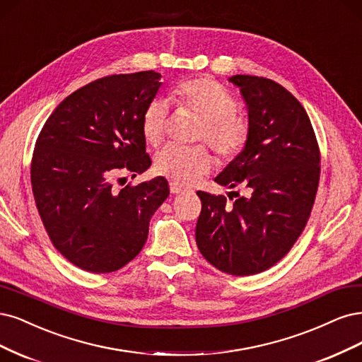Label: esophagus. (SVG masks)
Masks as SVG:
<instances>
[{
    "label": "esophagus",
    "mask_w": 362,
    "mask_h": 362,
    "mask_svg": "<svg viewBox=\"0 0 362 362\" xmlns=\"http://www.w3.org/2000/svg\"><path fill=\"white\" fill-rule=\"evenodd\" d=\"M170 191H171L173 194H182V192H185L186 189L183 188L182 185H179V183H176V182H170Z\"/></svg>",
    "instance_id": "obj_1"
}]
</instances>
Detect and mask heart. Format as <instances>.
Here are the masks:
<instances>
[{
    "mask_svg": "<svg viewBox=\"0 0 362 362\" xmlns=\"http://www.w3.org/2000/svg\"><path fill=\"white\" fill-rule=\"evenodd\" d=\"M174 98L182 107L191 108L202 115L195 138L207 141L221 158H231L245 147L250 136V122L238 112V103L224 86L211 78L185 81ZM168 103L164 99L150 100L143 112L141 131L146 141L158 144L168 126ZM212 167V156L204 146L185 147L168 144L155 156V171L173 182L188 185Z\"/></svg>",
    "mask_w": 362,
    "mask_h": 362,
    "instance_id": "obj_1",
    "label": "heart"
}]
</instances>
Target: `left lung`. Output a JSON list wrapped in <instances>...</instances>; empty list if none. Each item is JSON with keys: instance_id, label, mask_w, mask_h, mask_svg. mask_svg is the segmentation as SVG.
I'll use <instances>...</instances> for the list:
<instances>
[{"instance_id": "left-lung-1", "label": "left lung", "mask_w": 362, "mask_h": 362, "mask_svg": "<svg viewBox=\"0 0 362 362\" xmlns=\"http://www.w3.org/2000/svg\"><path fill=\"white\" fill-rule=\"evenodd\" d=\"M248 108L250 136L215 177L224 195L198 191L195 240L216 269L245 276L269 269L300 236L316 198L320 151L304 107L272 79L235 75Z\"/></svg>"}]
</instances>
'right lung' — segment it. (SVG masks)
Masks as SVG:
<instances>
[{"label": "right lung", "mask_w": 362, "mask_h": 362, "mask_svg": "<svg viewBox=\"0 0 362 362\" xmlns=\"http://www.w3.org/2000/svg\"><path fill=\"white\" fill-rule=\"evenodd\" d=\"M160 86L155 71L96 79L58 105L39 134L31 160L39 215L54 247L87 272H114L135 259L170 195L162 176L122 191L112 183L151 165L141 119Z\"/></svg>", "instance_id": "1"}]
</instances>
